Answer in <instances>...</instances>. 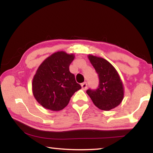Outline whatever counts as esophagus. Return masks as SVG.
<instances>
[{"label": "esophagus", "instance_id": "obj_1", "mask_svg": "<svg viewBox=\"0 0 153 153\" xmlns=\"http://www.w3.org/2000/svg\"><path fill=\"white\" fill-rule=\"evenodd\" d=\"M81 85H82V88L83 90H85L88 88V85H87V83H86V82L83 83V84H82Z\"/></svg>", "mask_w": 153, "mask_h": 153}]
</instances>
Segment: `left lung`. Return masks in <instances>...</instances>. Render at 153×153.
Listing matches in <instances>:
<instances>
[{
    "mask_svg": "<svg viewBox=\"0 0 153 153\" xmlns=\"http://www.w3.org/2000/svg\"><path fill=\"white\" fill-rule=\"evenodd\" d=\"M88 59L99 77L96 90L89 89L86 93L99 109L108 111L121 103L124 98V88L117 71L110 63L102 57L89 55Z\"/></svg>",
    "mask_w": 153,
    "mask_h": 153,
    "instance_id": "obj_1",
    "label": "left lung"
}]
</instances>
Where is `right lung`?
I'll list each match as a JSON object with an SVG mask.
<instances>
[{"mask_svg": "<svg viewBox=\"0 0 153 153\" xmlns=\"http://www.w3.org/2000/svg\"><path fill=\"white\" fill-rule=\"evenodd\" d=\"M74 54L57 51L39 65L32 83L35 98L43 107L59 111L67 106L71 97L81 89L75 76L69 71Z\"/></svg>", "mask_w": 153, "mask_h": 153, "instance_id": "right-lung-1", "label": "right lung"}]
</instances>
